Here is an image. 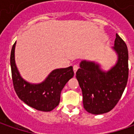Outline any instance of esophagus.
<instances>
[{"mask_svg": "<svg viewBox=\"0 0 134 134\" xmlns=\"http://www.w3.org/2000/svg\"><path fill=\"white\" fill-rule=\"evenodd\" d=\"M78 65H75L74 66H73V70H74V72H75V74L77 72V69H78Z\"/></svg>", "mask_w": 134, "mask_h": 134, "instance_id": "34e87169", "label": "esophagus"}]
</instances>
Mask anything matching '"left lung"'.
<instances>
[{
    "instance_id": "8db88e82",
    "label": "left lung",
    "mask_w": 134,
    "mask_h": 134,
    "mask_svg": "<svg viewBox=\"0 0 134 134\" xmlns=\"http://www.w3.org/2000/svg\"><path fill=\"white\" fill-rule=\"evenodd\" d=\"M113 51L117 61L110 69L104 71L98 63L82 60L76 77L83 94V107L88 113H108L117 104L128 78V51L125 42L116 34Z\"/></svg>"
}]
</instances>
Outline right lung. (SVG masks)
<instances>
[{
  "label": "right lung",
  "mask_w": 134,
  "mask_h": 134,
  "mask_svg": "<svg viewBox=\"0 0 134 134\" xmlns=\"http://www.w3.org/2000/svg\"><path fill=\"white\" fill-rule=\"evenodd\" d=\"M15 44H13L10 55L14 89L21 100L37 110L49 112L58 106L60 93L65 85L73 77V67L53 70L40 83H31L21 76L15 59Z\"/></svg>",
  "instance_id": "1"
}]
</instances>
